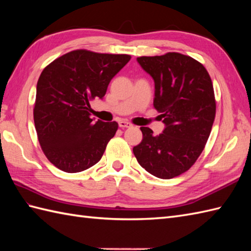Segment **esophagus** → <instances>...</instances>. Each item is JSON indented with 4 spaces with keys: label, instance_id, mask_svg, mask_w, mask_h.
Masks as SVG:
<instances>
[{
    "label": "esophagus",
    "instance_id": "obj_1",
    "mask_svg": "<svg viewBox=\"0 0 251 251\" xmlns=\"http://www.w3.org/2000/svg\"><path fill=\"white\" fill-rule=\"evenodd\" d=\"M119 126L121 127V128H130V127H132V124L129 122L122 120L119 122Z\"/></svg>",
    "mask_w": 251,
    "mask_h": 251
}]
</instances>
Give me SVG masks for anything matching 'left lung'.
I'll use <instances>...</instances> for the list:
<instances>
[{
	"instance_id": "1",
	"label": "left lung",
	"mask_w": 251,
	"mask_h": 251,
	"mask_svg": "<svg viewBox=\"0 0 251 251\" xmlns=\"http://www.w3.org/2000/svg\"><path fill=\"white\" fill-rule=\"evenodd\" d=\"M137 61L153 78V105L165 128L154 136L141 127L142 141L132 151L148 173L172 179L196 162L209 138L216 115L211 78L201 63L179 52Z\"/></svg>"
}]
</instances>
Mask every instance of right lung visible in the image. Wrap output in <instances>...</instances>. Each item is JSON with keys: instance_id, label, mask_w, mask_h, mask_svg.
Here are the masks:
<instances>
[{"instance_id": "add662e5", "label": "right lung", "mask_w": 251, "mask_h": 251, "mask_svg": "<svg viewBox=\"0 0 251 251\" xmlns=\"http://www.w3.org/2000/svg\"><path fill=\"white\" fill-rule=\"evenodd\" d=\"M129 55L68 52L41 73L36 85L34 125L46 157L66 173H79L97 164L117 130L116 122L90 119L89 101L102 99Z\"/></svg>"}]
</instances>
